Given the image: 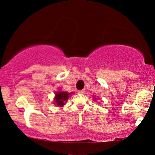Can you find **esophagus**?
I'll use <instances>...</instances> for the list:
<instances>
[{
  "instance_id": "34e87169",
  "label": "esophagus",
  "mask_w": 155,
  "mask_h": 155,
  "mask_svg": "<svg viewBox=\"0 0 155 155\" xmlns=\"http://www.w3.org/2000/svg\"><path fill=\"white\" fill-rule=\"evenodd\" d=\"M84 89H82V90H79L78 91V94H84Z\"/></svg>"
}]
</instances>
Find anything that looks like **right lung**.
Here are the masks:
<instances>
[{"label":"right lung","instance_id":"obj_1","mask_svg":"<svg viewBox=\"0 0 155 155\" xmlns=\"http://www.w3.org/2000/svg\"><path fill=\"white\" fill-rule=\"evenodd\" d=\"M71 94H68L66 91H58L55 94V104L58 106H63L65 105L67 100L69 97V95Z\"/></svg>","mask_w":155,"mask_h":155}]
</instances>
